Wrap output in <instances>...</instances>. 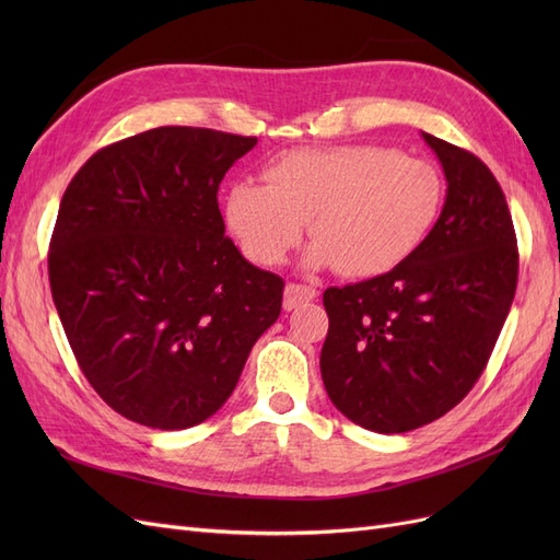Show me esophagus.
<instances>
[{"instance_id":"obj_1","label":"esophagus","mask_w":560,"mask_h":560,"mask_svg":"<svg viewBox=\"0 0 560 560\" xmlns=\"http://www.w3.org/2000/svg\"><path fill=\"white\" fill-rule=\"evenodd\" d=\"M317 296L315 287H308V284H296V282H290L284 287V299H282V308L284 311H294L299 308L301 303H308Z\"/></svg>"}]
</instances>
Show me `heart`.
<instances>
[{"mask_svg":"<svg viewBox=\"0 0 560 560\" xmlns=\"http://www.w3.org/2000/svg\"><path fill=\"white\" fill-rule=\"evenodd\" d=\"M266 186L233 184L226 226L252 261L278 266L308 222V268L348 278L387 273L428 238L444 202V179L422 159L378 144L303 149L264 173Z\"/></svg>","mask_w":560,"mask_h":560,"instance_id":"heart-1","label":"heart"}]
</instances>
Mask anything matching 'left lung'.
Here are the masks:
<instances>
[{
	"mask_svg": "<svg viewBox=\"0 0 560 560\" xmlns=\"http://www.w3.org/2000/svg\"><path fill=\"white\" fill-rule=\"evenodd\" d=\"M446 177L428 238L389 273L329 287L319 371L354 425L399 434L448 413L479 381L510 315L518 252L498 179L469 151L422 132Z\"/></svg>",
	"mask_w": 560,
	"mask_h": 560,
	"instance_id": "8db88e82",
	"label": "left lung"
}]
</instances>
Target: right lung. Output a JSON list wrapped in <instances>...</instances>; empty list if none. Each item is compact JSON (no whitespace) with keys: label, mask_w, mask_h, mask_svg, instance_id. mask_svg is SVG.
<instances>
[{"label":"right lung","mask_w":560,"mask_h":560,"mask_svg":"<svg viewBox=\"0 0 560 560\" xmlns=\"http://www.w3.org/2000/svg\"><path fill=\"white\" fill-rule=\"evenodd\" d=\"M257 138L163 126L100 149L62 196L50 294L116 413L186 430L222 409L282 308V278L226 238L217 191Z\"/></svg>","instance_id":"add662e5"}]
</instances>
